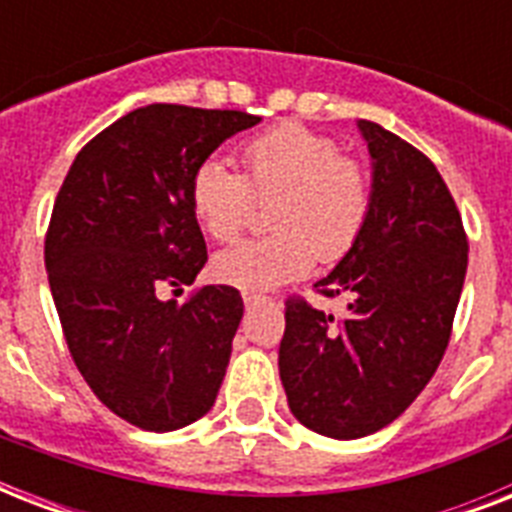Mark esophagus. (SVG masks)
Wrapping results in <instances>:
<instances>
[{
    "label": "esophagus",
    "mask_w": 512,
    "mask_h": 512,
    "mask_svg": "<svg viewBox=\"0 0 512 512\" xmlns=\"http://www.w3.org/2000/svg\"><path fill=\"white\" fill-rule=\"evenodd\" d=\"M244 305H247V308H252V305H263V303H268V297L265 295H255V292H244Z\"/></svg>",
    "instance_id": "esophagus-1"
}]
</instances>
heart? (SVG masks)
<instances>
[{"instance_id": "obj_1", "label": "heart", "mask_w": 512, "mask_h": 512, "mask_svg": "<svg viewBox=\"0 0 512 512\" xmlns=\"http://www.w3.org/2000/svg\"><path fill=\"white\" fill-rule=\"evenodd\" d=\"M244 172L204 159L188 185L191 212L215 241H233L252 204L273 196L263 239L239 241L217 252V281L244 292H265L303 279L316 260L335 263L356 247L372 212V183L356 159L303 124H279L249 138L239 151Z\"/></svg>"}]
</instances>
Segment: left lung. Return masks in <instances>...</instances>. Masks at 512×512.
<instances>
[{
  "label": "left lung",
  "mask_w": 512,
  "mask_h": 512,
  "mask_svg": "<svg viewBox=\"0 0 512 512\" xmlns=\"http://www.w3.org/2000/svg\"><path fill=\"white\" fill-rule=\"evenodd\" d=\"M356 127L372 159V212L356 247L313 284L345 297V316L289 300L279 348L292 414L337 441L372 436L425 390L468 271L462 217L433 162L380 124Z\"/></svg>",
  "instance_id": "obj_1"
}]
</instances>
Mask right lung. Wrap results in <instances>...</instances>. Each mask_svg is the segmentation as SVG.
Instances as JSON below:
<instances>
[{"mask_svg": "<svg viewBox=\"0 0 512 512\" xmlns=\"http://www.w3.org/2000/svg\"><path fill=\"white\" fill-rule=\"evenodd\" d=\"M260 116L151 103L79 151L52 207L44 265L68 350L92 393L140 430L170 433L212 409L244 316L239 289L162 300L193 284L207 244L193 170Z\"/></svg>", "mask_w": 512, "mask_h": 512, "instance_id": "obj_1", "label": "right lung"}]
</instances>
